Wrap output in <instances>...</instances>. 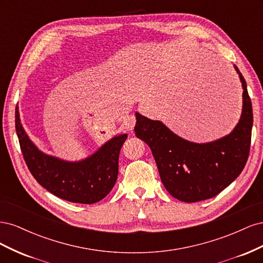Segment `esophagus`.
<instances>
[{"instance_id": "1", "label": "esophagus", "mask_w": 263, "mask_h": 263, "mask_svg": "<svg viewBox=\"0 0 263 263\" xmlns=\"http://www.w3.org/2000/svg\"><path fill=\"white\" fill-rule=\"evenodd\" d=\"M135 124H136V117L134 115H127L124 118V127L127 130H133Z\"/></svg>"}]
</instances>
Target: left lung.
Listing matches in <instances>:
<instances>
[{"instance_id":"8db88e82","label":"left lung","mask_w":263,"mask_h":263,"mask_svg":"<svg viewBox=\"0 0 263 263\" xmlns=\"http://www.w3.org/2000/svg\"><path fill=\"white\" fill-rule=\"evenodd\" d=\"M15 128L30 173L53 195L73 203L93 204L103 200L115 185L119 151L127 138L126 134L108 140L82 161L68 162L42 153L31 142L21 124L17 106Z\"/></svg>"}]
</instances>
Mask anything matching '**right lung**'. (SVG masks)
<instances>
[{"label":"right lung","mask_w":263,"mask_h":263,"mask_svg":"<svg viewBox=\"0 0 263 263\" xmlns=\"http://www.w3.org/2000/svg\"><path fill=\"white\" fill-rule=\"evenodd\" d=\"M242 83V113L227 136L208 144H195L179 137L159 121L136 113L135 134L150 147L166 191L178 200L194 203L219 194L243 170L249 157L252 105L247 84Z\"/></svg>","instance_id":"right-lung-1"}]
</instances>
